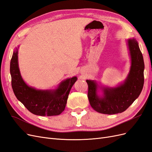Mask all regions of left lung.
Listing matches in <instances>:
<instances>
[{
	"instance_id": "8db88e82",
	"label": "left lung",
	"mask_w": 152,
	"mask_h": 152,
	"mask_svg": "<svg viewBox=\"0 0 152 152\" xmlns=\"http://www.w3.org/2000/svg\"><path fill=\"white\" fill-rule=\"evenodd\" d=\"M131 66L126 80L115 87H99L94 80H87L88 99L95 111L103 114H116L126 110L138 98L144 84L145 64L138 43L133 38L127 40ZM104 94L99 96L97 89Z\"/></svg>"
}]
</instances>
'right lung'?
<instances>
[{
    "label": "right lung",
    "instance_id": "right-lung-1",
    "mask_svg": "<svg viewBox=\"0 0 152 152\" xmlns=\"http://www.w3.org/2000/svg\"><path fill=\"white\" fill-rule=\"evenodd\" d=\"M18 49L16 48L10 63L12 88L17 99L37 115L49 117L61 114L65 108L68 94L77 77L61 82L56 89H36L23 80L18 66Z\"/></svg>",
    "mask_w": 152,
    "mask_h": 152
}]
</instances>
